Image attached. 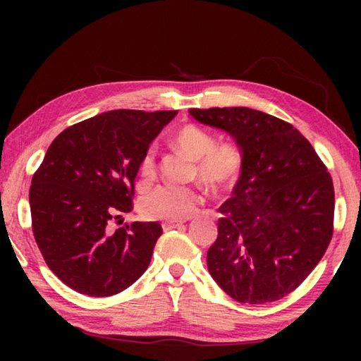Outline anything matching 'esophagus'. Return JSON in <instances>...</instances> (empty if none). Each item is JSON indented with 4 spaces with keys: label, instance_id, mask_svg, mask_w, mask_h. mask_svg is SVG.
<instances>
[{
    "label": "esophagus",
    "instance_id": "34e87169",
    "mask_svg": "<svg viewBox=\"0 0 361 361\" xmlns=\"http://www.w3.org/2000/svg\"><path fill=\"white\" fill-rule=\"evenodd\" d=\"M183 221H164L162 223V229L164 231H170V229H175L178 228V226H181Z\"/></svg>",
    "mask_w": 361,
    "mask_h": 361
}]
</instances>
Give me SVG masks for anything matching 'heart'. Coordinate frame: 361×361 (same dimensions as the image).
<instances>
[{
    "label": "heart",
    "mask_w": 361,
    "mask_h": 361,
    "mask_svg": "<svg viewBox=\"0 0 361 361\" xmlns=\"http://www.w3.org/2000/svg\"><path fill=\"white\" fill-rule=\"evenodd\" d=\"M173 143L192 159V176L215 192L232 189L245 169V154L234 142L216 143L209 130L195 124H185L175 132ZM157 175L156 149L148 148L140 159V181L151 185ZM205 202V189L200 185H162L140 199V215L146 219L181 221L192 216Z\"/></svg>",
    "instance_id": "b5f03b06"
}]
</instances>
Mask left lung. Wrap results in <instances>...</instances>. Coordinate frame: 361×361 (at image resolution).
<instances>
[{
    "instance_id": "left-lung-1",
    "label": "left lung",
    "mask_w": 361,
    "mask_h": 361,
    "mask_svg": "<svg viewBox=\"0 0 361 361\" xmlns=\"http://www.w3.org/2000/svg\"><path fill=\"white\" fill-rule=\"evenodd\" d=\"M189 113L229 132L245 154L234 194L218 209V237L207 252L212 277L239 302L279 301L304 282L331 242V175L309 140L276 116L245 106Z\"/></svg>"
}]
</instances>
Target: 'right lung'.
Here are the masks:
<instances>
[{
    "label": "right lung",
    "instance_id": "1",
    "mask_svg": "<svg viewBox=\"0 0 361 361\" xmlns=\"http://www.w3.org/2000/svg\"><path fill=\"white\" fill-rule=\"evenodd\" d=\"M178 111L116 109L65 129L30 186L35 240L47 267L81 295L124 291L148 269L161 224H108L133 210L140 159Z\"/></svg>",
    "mask_w": 361,
    "mask_h": 361
}]
</instances>
